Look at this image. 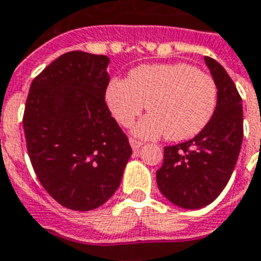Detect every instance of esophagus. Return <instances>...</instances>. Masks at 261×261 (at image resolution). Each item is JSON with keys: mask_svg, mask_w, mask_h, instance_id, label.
I'll use <instances>...</instances> for the list:
<instances>
[{"mask_svg": "<svg viewBox=\"0 0 261 261\" xmlns=\"http://www.w3.org/2000/svg\"><path fill=\"white\" fill-rule=\"evenodd\" d=\"M129 143H130V147H132V149L135 152L140 151V148L143 147V143L135 140V139H130V140H129Z\"/></svg>", "mask_w": 261, "mask_h": 261, "instance_id": "esophagus-1", "label": "esophagus"}]
</instances>
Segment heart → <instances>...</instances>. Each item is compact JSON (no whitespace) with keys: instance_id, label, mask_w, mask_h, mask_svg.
Listing matches in <instances>:
<instances>
[{"instance_id":"1","label":"heart","mask_w":261,"mask_h":261,"mask_svg":"<svg viewBox=\"0 0 261 261\" xmlns=\"http://www.w3.org/2000/svg\"><path fill=\"white\" fill-rule=\"evenodd\" d=\"M218 90L209 74L187 63L147 64L133 68L126 81L114 79L105 99L117 122L128 126L147 105L151 114L136 125L135 135L168 140L197 136L213 117Z\"/></svg>"}]
</instances>
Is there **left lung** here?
<instances>
[{
  "instance_id": "left-lung-1",
  "label": "left lung",
  "mask_w": 261,
  "mask_h": 261,
  "mask_svg": "<svg viewBox=\"0 0 261 261\" xmlns=\"http://www.w3.org/2000/svg\"><path fill=\"white\" fill-rule=\"evenodd\" d=\"M217 85V106L210 122L197 136L164 148L156 172L160 193L183 209L210 205L228 185L243 144V103L236 85L217 60L205 56Z\"/></svg>"
}]
</instances>
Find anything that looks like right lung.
<instances>
[{"label": "right lung", "instance_id": "add662e5", "mask_svg": "<svg viewBox=\"0 0 261 261\" xmlns=\"http://www.w3.org/2000/svg\"><path fill=\"white\" fill-rule=\"evenodd\" d=\"M109 63L105 55L67 52L29 89L22 120L29 159L45 191L67 209L103 205L132 155L105 103Z\"/></svg>", "mask_w": 261, "mask_h": 261}]
</instances>
